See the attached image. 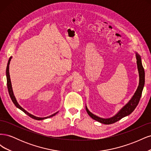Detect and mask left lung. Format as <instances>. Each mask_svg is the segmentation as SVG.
Segmentation results:
<instances>
[{"mask_svg":"<svg viewBox=\"0 0 151 151\" xmlns=\"http://www.w3.org/2000/svg\"><path fill=\"white\" fill-rule=\"evenodd\" d=\"M136 57H137V68H138V70L139 73V84L137 89L136 92L134 95V96L132 98V99L130 100V101L115 116H114L113 117L110 118H107V119H104V118H99L97 116L94 115V114L91 113L86 106L87 113H88V115L92 118L93 119L101 123H103V124H106V125L112 124V123H114L118 121H119L120 120L122 119V118L130 115L131 113L133 112V111L135 109L139 103L140 99L141 98L142 93V90L144 86L145 72H144V68L142 66V64L140 57L138 54L136 55Z\"/></svg>","mask_w":151,"mask_h":151,"instance_id":"1","label":"left lung"}]
</instances>
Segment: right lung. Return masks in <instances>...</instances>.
<instances>
[{"label": "right lung", "instance_id": "1", "mask_svg": "<svg viewBox=\"0 0 151 151\" xmlns=\"http://www.w3.org/2000/svg\"><path fill=\"white\" fill-rule=\"evenodd\" d=\"M11 60V57L9 58V61H8V63H7V68H6V77H7V89H8V91H9V94L10 95V97L12 99V101L13 102V103L15 104V106L16 107H17L18 108H19L21 110H22V111H23L24 113H25L26 115H28L29 116H30L31 118H33V119H35V120H44V119H46V118H50V117H52L54 115H55L56 114L58 113H55L53 114V115H50V116H47V117H45V118H39V117H36L33 115H31V114L29 113L28 112H27L25 109H24L23 108H22L20 105L17 103L16 99L15 98V96L13 94V91H12V86H11V79H10V76H9V63H10V61Z\"/></svg>", "mask_w": 151, "mask_h": 151}]
</instances>
